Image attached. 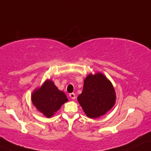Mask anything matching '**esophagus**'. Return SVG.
Segmentation results:
<instances>
[{"mask_svg": "<svg viewBox=\"0 0 151 151\" xmlns=\"http://www.w3.org/2000/svg\"><path fill=\"white\" fill-rule=\"evenodd\" d=\"M70 98H72V100H74V99L76 98V95H75V94H74V93H70Z\"/></svg>", "mask_w": 151, "mask_h": 151, "instance_id": "esophagus-1", "label": "esophagus"}]
</instances>
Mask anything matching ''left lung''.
Segmentation results:
<instances>
[{
    "instance_id": "8db88e82",
    "label": "left lung",
    "mask_w": 151,
    "mask_h": 151,
    "mask_svg": "<svg viewBox=\"0 0 151 151\" xmlns=\"http://www.w3.org/2000/svg\"><path fill=\"white\" fill-rule=\"evenodd\" d=\"M77 100L88 117L95 118L104 115L116 102V93L109 80L102 73L88 75L83 91Z\"/></svg>"
}]
</instances>
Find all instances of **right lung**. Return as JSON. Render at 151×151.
Returning <instances> with one entry per match:
<instances>
[{"label": "right lung", "mask_w": 151, "mask_h": 151, "mask_svg": "<svg viewBox=\"0 0 151 151\" xmlns=\"http://www.w3.org/2000/svg\"><path fill=\"white\" fill-rule=\"evenodd\" d=\"M31 99L37 109L48 118L68 101L65 93L58 90L51 80H47L40 88L34 91Z\"/></svg>", "instance_id": "add662e5"}]
</instances>
